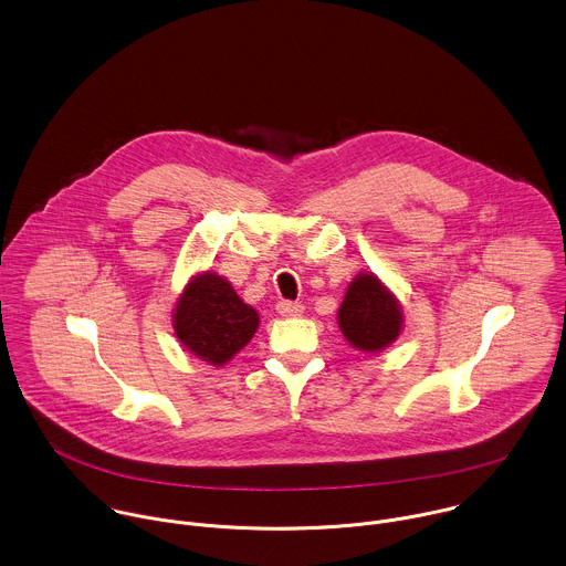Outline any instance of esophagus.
<instances>
[{
	"mask_svg": "<svg viewBox=\"0 0 566 566\" xmlns=\"http://www.w3.org/2000/svg\"><path fill=\"white\" fill-rule=\"evenodd\" d=\"M275 311H277L282 317H297V315L304 313V306H302L300 302H286V300H282V302H277Z\"/></svg>",
	"mask_w": 566,
	"mask_h": 566,
	"instance_id": "1",
	"label": "esophagus"
}]
</instances>
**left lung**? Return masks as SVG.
<instances>
[{
	"instance_id": "8db88e82",
	"label": "left lung",
	"mask_w": 566,
	"mask_h": 566,
	"mask_svg": "<svg viewBox=\"0 0 566 566\" xmlns=\"http://www.w3.org/2000/svg\"><path fill=\"white\" fill-rule=\"evenodd\" d=\"M337 324L348 344L361 353H381L403 331L397 295L370 271H361L346 289Z\"/></svg>"
}]
</instances>
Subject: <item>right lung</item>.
Masks as SVG:
<instances>
[{
    "instance_id": "add662e5",
    "label": "right lung",
    "mask_w": 566,
    "mask_h": 566,
    "mask_svg": "<svg viewBox=\"0 0 566 566\" xmlns=\"http://www.w3.org/2000/svg\"><path fill=\"white\" fill-rule=\"evenodd\" d=\"M178 342L209 366H224L255 335L260 315L218 273L202 271L182 289L174 308Z\"/></svg>"
}]
</instances>
